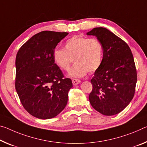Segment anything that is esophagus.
I'll return each instance as SVG.
<instances>
[{
  "label": "esophagus",
  "mask_w": 147,
  "mask_h": 147,
  "mask_svg": "<svg viewBox=\"0 0 147 147\" xmlns=\"http://www.w3.org/2000/svg\"><path fill=\"white\" fill-rule=\"evenodd\" d=\"M72 82H73V85H77L79 84L81 82V81L80 80H78V79H76V78H73V80H72Z\"/></svg>",
  "instance_id": "34e87169"
}]
</instances>
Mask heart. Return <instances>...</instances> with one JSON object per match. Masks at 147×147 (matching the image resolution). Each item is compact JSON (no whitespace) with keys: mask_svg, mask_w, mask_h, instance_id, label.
Listing matches in <instances>:
<instances>
[{"mask_svg":"<svg viewBox=\"0 0 147 147\" xmlns=\"http://www.w3.org/2000/svg\"><path fill=\"white\" fill-rule=\"evenodd\" d=\"M103 58V46L98 39L74 35L64 43L63 49L55 48L53 59L58 67L68 71L72 63H75L69 71L71 77L80 78L87 72L94 73L101 67Z\"/></svg>","mask_w":147,"mask_h":147,"instance_id":"b5f03b06","label":"heart"}]
</instances>
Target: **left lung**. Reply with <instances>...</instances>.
Returning <instances> with one entry per match:
<instances>
[{"label": "left lung", "instance_id": "obj_1", "mask_svg": "<svg viewBox=\"0 0 147 147\" xmlns=\"http://www.w3.org/2000/svg\"><path fill=\"white\" fill-rule=\"evenodd\" d=\"M87 34L96 36L103 46V62L91 80L90 104L102 115H115L134 96L137 71L134 56L129 46L106 28H94Z\"/></svg>", "mask_w": 147, "mask_h": 147}]
</instances>
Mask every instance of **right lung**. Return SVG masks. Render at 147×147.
<instances>
[{
	"instance_id": "1",
	"label": "right lung",
	"mask_w": 147,
	"mask_h": 147,
	"mask_svg": "<svg viewBox=\"0 0 147 147\" xmlns=\"http://www.w3.org/2000/svg\"><path fill=\"white\" fill-rule=\"evenodd\" d=\"M69 33L45 31L32 36L16 58V90L30 115L50 119L66 107L72 80L64 78L53 59L57 44Z\"/></svg>"
}]
</instances>
